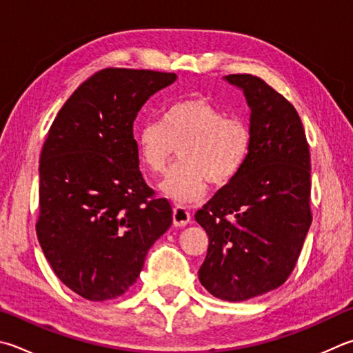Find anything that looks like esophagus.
Here are the masks:
<instances>
[{"mask_svg": "<svg viewBox=\"0 0 353 353\" xmlns=\"http://www.w3.org/2000/svg\"><path fill=\"white\" fill-rule=\"evenodd\" d=\"M191 219V214L187 208L183 207H174L172 208V223H174L176 227H185Z\"/></svg>", "mask_w": 353, "mask_h": 353, "instance_id": "esophagus-1", "label": "esophagus"}]
</instances>
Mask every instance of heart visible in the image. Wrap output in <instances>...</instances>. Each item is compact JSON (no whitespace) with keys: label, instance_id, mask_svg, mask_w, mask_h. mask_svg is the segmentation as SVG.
I'll list each match as a JSON object with an SVG mask.
<instances>
[{"label":"heart","instance_id":"1","mask_svg":"<svg viewBox=\"0 0 353 353\" xmlns=\"http://www.w3.org/2000/svg\"><path fill=\"white\" fill-rule=\"evenodd\" d=\"M136 143L152 174H163L181 148V163L160 190L177 203H193L207 193L208 182L222 187L236 177L250 152L252 130L245 120L227 117L219 106L194 95L166 108L162 123L140 126Z\"/></svg>","mask_w":353,"mask_h":353}]
</instances>
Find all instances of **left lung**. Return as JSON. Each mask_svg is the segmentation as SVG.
Returning a JSON list of instances; mask_svg holds the SVG:
<instances>
[{
	"label": "left lung",
	"instance_id": "1",
	"mask_svg": "<svg viewBox=\"0 0 353 353\" xmlns=\"http://www.w3.org/2000/svg\"><path fill=\"white\" fill-rule=\"evenodd\" d=\"M225 80L250 106L252 146L232 182L196 213L208 234L199 281L213 296L236 303L283 285L312 223L310 151L294 106L250 74Z\"/></svg>",
	"mask_w": 353,
	"mask_h": 353
}]
</instances>
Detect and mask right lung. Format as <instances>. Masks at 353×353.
I'll use <instances>...</instances> for the list:
<instances>
[{
	"instance_id": "right-lung-1",
	"label": "right lung",
	"mask_w": 353,
	"mask_h": 353,
	"mask_svg": "<svg viewBox=\"0 0 353 353\" xmlns=\"http://www.w3.org/2000/svg\"><path fill=\"white\" fill-rule=\"evenodd\" d=\"M172 72L108 68L75 89L40 156L38 242L63 284L89 301L121 296L172 210L139 170L132 123Z\"/></svg>"
}]
</instances>
